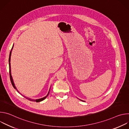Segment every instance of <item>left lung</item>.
Returning a JSON list of instances; mask_svg holds the SVG:
<instances>
[{
  "mask_svg": "<svg viewBox=\"0 0 129 129\" xmlns=\"http://www.w3.org/2000/svg\"><path fill=\"white\" fill-rule=\"evenodd\" d=\"M81 101H83V102H85L84 101H82V100H81Z\"/></svg>",
  "mask_w": 129,
  "mask_h": 129,
  "instance_id": "obj_1",
  "label": "left lung"
}]
</instances>
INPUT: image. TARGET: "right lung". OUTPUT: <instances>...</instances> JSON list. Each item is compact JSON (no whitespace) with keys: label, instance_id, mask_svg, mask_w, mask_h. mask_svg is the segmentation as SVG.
Segmentation results:
<instances>
[{"label":"right lung","instance_id":"obj_1","mask_svg":"<svg viewBox=\"0 0 129 129\" xmlns=\"http://www.w3.org/2000/svg\"><path fill=\"white\" fill-rule=\"evenodd\" d=\"M13 47H14V44L13 45V46H12V49H11V51H10V56H9V70H10V71H9V73H10V80H11V83H12V85H13V87L17 91V92L18 93H19V92L18 91V90L17 89V88H16V87H15V84H14V81H13V78H12V75H11V63H10V62H11V53H12V49H13ZM50 89H49V91H48V94H47V95L46 96H45V97H44V98H41V99H37V100H33V99H29V98H26L25 97V98L26 99H27V100H29V101H33V102H41V101H43L44 100H45L47 97V96L48 95V94H49V91H50ZM20 94V93H19Z\"/></svg>","mask_w":129,"mask_h":129}]
</instances>
